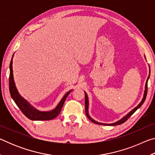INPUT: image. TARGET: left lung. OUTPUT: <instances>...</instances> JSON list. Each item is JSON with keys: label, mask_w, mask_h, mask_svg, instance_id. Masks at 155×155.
<instances>
[{"label": "left lung", "mask_w": 155, "mask_h": 155, "mask_svg": "<svg viewBox=\"0 0 155 155\" xmlns=\"http://www.w3.org/2000/svg\"><path fill=\"white\" fill-rule=\"evenodd\" d=\"M150 67V66H149ZM149 77H150V74H149L148 78H147V81H146V87H145V91H144V94H143V98L142 99V101H141V103L138 104V105L135 107V108L133 109L132 111H130L129 113L127 115H126L124 117H122V118L119 120V121H117L115 123H113V124H103V123H99L98 122L95 121V120H93L91 117L89 115V114H88V107H89V102H88V97H87V94H86L85 92V114L86 115H87V117L89 118V120H90V121L92 122L93 123H94V124H103V125H109V126H115V125H119V124H122V123L125 122L129 118V117L132 115L134 113L137 111V110L140 108V107H141V106L142 105L143 103H144V101H145L146 100V96H147V91H148V78Z\"/></svg>", "instance_id": "obj_1"}]
</instances>
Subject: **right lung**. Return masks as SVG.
<instances>
[{"label": "right lung", "instance_id": "right-lung-1", "mask_svg": "<svg viewBox=\"0 0 155 155\" xmlns=\"http://www.w3.org/2000/svg\"><path fill=\"white\" fill-rule=\"evenodd\" d=\"M13 57H14V55H13ZM12 59L11 60V62H10L9 65L10 73L9 78V87L12 98L14 101L15 103L17 104L18 108L21 110V111L22 112V114L26 117L31 120H51L56 117L60 114V111H61L63 105H64L65 99H66L67 96L69 95V94L71 92L72 90H70L65 94L64 96L61 99V101L59 102L58 105L56 107V108L50 111H38V109H35L33 107L31 106L18 93L14 81V74H13L12 70Z\"/></svg>", "mask_w": 155, "mask_h": 155}]
</instances>
